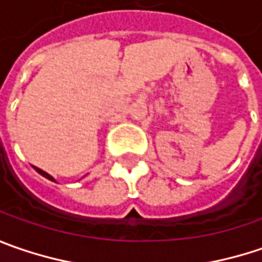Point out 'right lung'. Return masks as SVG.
Segmentation results:
<instances>
[{
    "label": "right lung",
    "mask_w": 262,
    "mask_h": 262,
    "mask_svg": "<svg viewBox=\"0 0 262 262\" xmlns=\"http://www.w3.org/2000/svg\"><path fill=\"white\" fill-rule=\"evenodd\" d=\"M35 170H36V171H38L39 174H42V176H43V177H47V179H50V180H52V182H55V180H54V177L50 176L48 173H45L43 170H40V168H38V167H35Z\"/></svg>",
    "instance_id": "right-lung-1"
}]
</instances>
